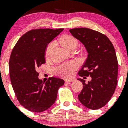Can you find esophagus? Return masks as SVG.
Here are the masks:
<instances>
[{
    "instance_id": "1",
    "label": "esophagus",
    "mask_w": 128,
    "mask_h": 128,
    "mask_svg": "<svg viewBox=\"0 0 128 128\" xmlns=\"http://www.w3.org/2000/svg\"><path fill=\"white\" fill-rule=\"evenodd\" d=\"M75 80L74 79H66L65 82H73Z\"/></svg>"
}]
</instances>
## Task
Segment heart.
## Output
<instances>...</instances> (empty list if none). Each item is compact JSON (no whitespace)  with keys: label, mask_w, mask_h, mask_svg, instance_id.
Segmentation results:
<instances>
[{"label":"heart","mask_w":128,"mask_h":128,"mask_svg":"<svg viewBox=\"0 0 128 128\" xmlns=\"http://www.w3.org/2000/svg\"><path fill=\"white\" fill-rule=\"evenodd\" d=\"M59 42L65 49L68 50L73 46H77V40L73 36L70 35H64L59 38ZM54 42H50L47 46L45 51L46 57H48L50 54L54 47ZM77 67L76 63L68 62L61 64L55 68V72L57 74L64 77L71 76L74 72V70Z\"/></svg>","instance_id":"b5f03b06"}]
</instances>
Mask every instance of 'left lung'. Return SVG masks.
<instances>
[{"label": "left lung", "mask_w": 128, "mask_h": 128, "mask_svg": "<svg viewBox=\"0 0 128 128\" xmlns=\"http://www.w3.org/2000/svg\"><path fill=\"white\" fill-rule=\"evenodd\" d=\"M69 31L84 46L88 53L79 75L92 77L88 83L78 79L83 84L78 99L89 109H99L108 102L117 86L118 61L115 49L109 38L99 32L85 28Z\"/></svg>", "instance_id": "1"}]
</instances>
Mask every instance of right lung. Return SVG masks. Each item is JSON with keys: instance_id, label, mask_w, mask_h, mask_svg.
Wrapping results in <instances>:
<instances>
[{"instance_id": "1", "label": "right lung", "mask_w": 128, "mask_h": 128, "mask_svg": "<svg viewBox=\"0 0 128 128\" xmlns=\"http://www.w3.org/2000/svg\"><path fill=\"white\" fill-rule=\"evenodd\" d=\"M64 29L31 30L21 36L11 52L10 76L18 102L26 109L41 112L55 102L64 80L51 77L46 82L38 78V67L45 63L47 46Z\"/></svg>"}]
</instances>
